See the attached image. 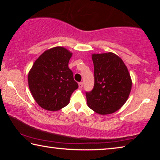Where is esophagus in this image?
<instances>
[{
  "label": "esophagus",
  "mask_w": 160,
  "mask_h": 160,
  "mask_svg": "<svg viewBox=\"0 0 160 160\" xmlns=\"http://www.w3.org/2000/svg\"><path fill=\"white\" fill-rule=\"evenodd\" d=\"M78 85H79V88H82V87H83V82H79V83H78Z\"/></svg>",
  "instance_id": "obj_1"
}]
</instances>
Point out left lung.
Returning a JSON list of instances; mask_svg holds the SVG:
<instances>
[{
    "instance_id": "left-lung-1",
    "label": "left lung",
    "mask_w": 160,
    "mask_h": 160,
    "mask_svg": "<svg viewBox=\"0 0 160 160\" xmlns=\"http://www.w3.org/2000/svg\"><path fill=\"white\" fill-rule=\"evenodd\" d=\"M94 85L86 92L88 107L99 114L116 112L125 104L132 81L123 61L113 53L92 54Z\"/></svg>"
}]
</instances>
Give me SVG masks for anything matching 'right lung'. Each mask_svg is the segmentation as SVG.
<instances>
[{"instance_id": "obj_1", "label": "right lung", "mask_w": 160, "mask_h": 160, "mask_svg": "<svg viewBox=\"0 0 160 160\" xmlns=\"http://www.w3.org/2000/svg\"><path fill=\"white\" fill-rule=\"evenodd\" d=\"M72 56L66 48L54 47L35 61L28 75V84L35 101L43 109L58 111L66 106L78 84L68 68Z\"/></svg>"}]
</instances>
